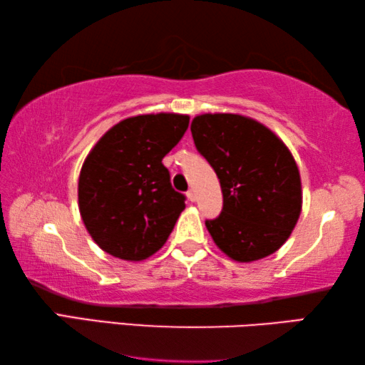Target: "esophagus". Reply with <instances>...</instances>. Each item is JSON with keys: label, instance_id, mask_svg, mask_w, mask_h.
Listing matches in <instances>:
<instances>
[{"label": "esophagus", "instance_id": "34e87169", "mask_svg": "<svg viewBox=\"0 0 365 365\" xmlns=\"http://www.w3.org/2000/svg\"><path fill=\"white\" fill-rule=\"evenodd\" d=\"M187 199H189L190 202H195V200H197V194H195V190H194V189L187 190Z\"/></svg>", "mask_w": 365, "mask_h": 365}]
</instances>
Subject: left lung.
<instances>
[{
	"mask_svg": "<svg viewBox=\"0 0 365 365\" xmlns=\"http://www.w3.org/2000/svg\"><path fill=\"white\" fill-rule=\"evenodd\" d=\"M194 143L220 179L223 210L205 226L230 259L254 262L283 246L299 220V170L279 137L252 118L205 113Z\"/></svg>",
	"mask_w": 365,
	"mask_h": 365,
	"instance_id": "left-lung-1",
	"label": "left lung"
}]
</instances>
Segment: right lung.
<instances>
[{
    "instance_id": "add662e5",
    "label": "right lung",
    "mask_w": 365,
    "mask_h": 365,
    "mask_svg": "<svg viewBox=\"0 0 365 365\" xmlns=\"http://www.w3.org/2000/svg\"><path fill=\"white\" fill-rule=\"evenodd\" d=\"M187 126V115H139L119 121L95 143L77 194L82 222L101 250L139 262L166 242L186 197L173 189L161 160Z\"/></svg>"
}]
</instances>
